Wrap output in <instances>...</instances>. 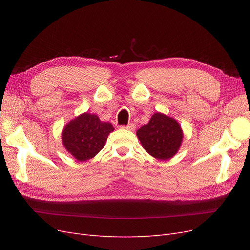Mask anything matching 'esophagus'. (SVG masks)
<instances>
[{"mask_svg": "<svg viewBox=\"0 0 250 250\" xmlns=\"http://www.w3.org/2000/svg\"><path fill=\"white\" fill-rule=\"evenodd\" d=\"M121 128H123V129H127V130H134L135 125L133 123H130V124H128L126 126H122Z\"/></svg>", "mask_w": 250, "mask_h": 250, "instance_id": "1", "label": "esophagus"}]
</instances>
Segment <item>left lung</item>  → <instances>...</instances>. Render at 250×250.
<instances>
[{
  "label": "left lung",
  "mask_w": 250,
  "mask_h": 250,
  "mask_svg": "<svg viewBox=\"0 0 250 250\" xmlns=\"http://www.w3.org/2000/svg\"><path fill=\"white\" fill-rule=\"evenodd\" d=\"M137 135L144 149L161 161L170 160L177 153L184 137L177 121L161 112H155Z\"/></svg>",
  "instance_id": "left-lung-1"
}]
</instances>
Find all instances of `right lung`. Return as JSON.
Segmentation results:
<instances>
[{
    "label": "right lung",
    "instance_id": "1",
    "mask_svg": "<svg viewBox=\"0 0 250 250\" xmlns=\"http://www.w3.org/2000/svg\"><path fill=\"white\" fill-rule=\"evenodd\" d=\"M113 129L109 122H102L98 116L82 113L65 125L62 134L63 146L77 161L85 162L104 147Z\"/></svg>",
    "mask_w": 250,
    "mask_h": 250
}]
</instances>
